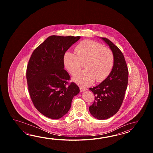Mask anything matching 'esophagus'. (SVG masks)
<instances>
[{"label":"esophagus","instance_id":"obj_1","mask_svg":"<svg viewBox=\"0 0 153 153\" xmlns=\"http://www.w3.org/2000/svg\"><path fill=\"white\" fill-rule=\"evenodd\" d=\"M80 92H84V91H86L87 89L85 88H80Z\"/></svg>","mask_w":153,"mask_h":153}]
</instances>
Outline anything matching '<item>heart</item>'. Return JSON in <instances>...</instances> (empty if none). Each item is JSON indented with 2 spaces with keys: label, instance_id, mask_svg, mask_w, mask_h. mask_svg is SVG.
I'll use <instances>...</instances> for the list:
<instances>
[{
  "label": "heart",
  "instance_id": "obj_1",
  "mask_svg": "<svg viewBox=\"0 0 153 153\" xmlns=\"http://www.w3.org/2000/svg\"><path fill=\"white\" fill-rule=\"evenodd\" d=\"M76 55L65 52L63 63L68 72L74 75L81 68V62H85L86 70L78 73L73 78V81L81 87L86 88L96 80L102 82L109 75L114 65V55L111 49L103 47L99 42L85 40L75 47Z\"/></svg>",
  "mask_w": 153,
  "mask_h": 153
}]
</instances>
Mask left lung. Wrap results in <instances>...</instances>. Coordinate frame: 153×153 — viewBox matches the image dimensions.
<instances>
[{
	"label": "left lung",
	"instance_id": "left-lung-1",
	"mask_svg": "<svg viewBox=\"0 0 153 153\" xmlns=\"http://www.w3.org/2000/svg\"><path fill=\"white\" fill-rule=\"evenodd\" d=\"M100 38L113 52L114 65L107 78L96 87L90 88L95 96V101L89 107V111L94 118L105 120L114 115L120 108L127 88L128 72L120 49L109 39Z\"/></svg>",
	"mask_w": 153,
	"mask_h": 153
}]
</instances>
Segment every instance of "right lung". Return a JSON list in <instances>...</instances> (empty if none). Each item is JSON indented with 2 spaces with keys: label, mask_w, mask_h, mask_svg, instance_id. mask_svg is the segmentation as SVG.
Wrapping results in <instances>:
<instances>
[{
  "label": "right lung",
  "mask_w": 153,
  "mask_h": 153,
  "mask_svg": "<svg viewBox=\"0 0 153 153\" xmlns=\"http://www.w3.org/2000/svg\"><path fill=\"white\" fill-rule=\"evenodd\" d=\"M80 38L50 36L30 58L26 72L29 94L35 107L46 117L59 119L65 115L80 92L75 83L67 85L70 76L63 63L65 52Z\"/></svg>",
  "instance_id": "1"
}]
</instances>
